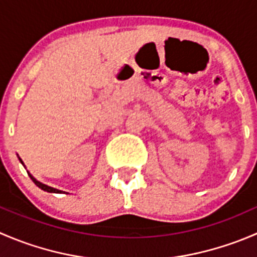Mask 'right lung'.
<instances>
[{"label":"right lung","instance_id":"right-lung-1","mask_svg":"<svg viewBox=\"0 0 257 257\" xmlns=\"http://www.w3.org/2000/svg\"><path fill=\"white\" fill-rule=\"evenodd\" d=\"M20 162L22 163V160L20 159ZM22 164H23V163H22ZM30 178L32 179V180H33V183H35L36 185L38 186V188H40V189H42V190H45V191H47V193H56V194H61V193H63V191H62V190H58V189L51 188V186H48V185H45V184L40 183V181H38V180H36V179L33 178L32 175H31V174H30Z\"/></svg>","mask_w":257,"mask_h":257}]
</instances>
